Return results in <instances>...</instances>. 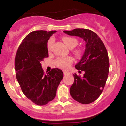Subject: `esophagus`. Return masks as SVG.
Wrapping results in <instances>:
<instances>
[{"label": "esophagus", "instance_id": "1", "mask_svg": "<svg viewBox=\"0 0 126 126\" xmlns=\"http://www.w3.org/2000/svg\"><path fill=\"white\" fill-rule=\"evenodd\" d=\"M63 73H64V75H68V73L67 72H63Z\"/></svg>", "mask_w": 126, "mask_h": 126}]
</instances>
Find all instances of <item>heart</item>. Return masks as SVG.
<instances>
[{
	"mask_svg": "<svg viewBox=\"0 0 126 126\" xmlns=\"http://www.w3.org/2000/svg\"><path fill=\"white\" fill-rule=\"evenodd\" d=\"M62 40L66 44V46L70 49L74 48L78 44V40L76 38H72V37H62ZM53 42H54V40L53 38H50L48 40V43H47V48H48V50H51ZM75 53L76 56L79 57L81 55V51L79 50H77L75 51ZM72 62H73V59L70 57H60V58L57 59L56 60L55 64L58 67L62 68L63 69H67L69 67V65L72 63Z\"/></svg>",
	"mask_w": 126,
	"mask_h": 126,
	"instance_id": "obj_1",
	"label": "heart"
}]
</instances>
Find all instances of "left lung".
<instances>
[{
  "mask_svg": "<svg viewBox=\"0 0 126 126\" xmlns=\"http://www.w3.org/2000/svg\"><path fill=\"white\" fill-rule=\"evenodd\" d=\"M63 32L82 38L86 43L81 60L75 65L79 72L82 70L85 73L83 77L73 74L75 80L70 94L75 101L90 104L100 96L107 79L110 67L107 51L101 38L91 30L76 28Z\"/></svg>",
  "mask_w": 126,
  "mask_h": 126,
  "instance_id": "left-lung-1",
  "label": "left lung"
}]
</instances>
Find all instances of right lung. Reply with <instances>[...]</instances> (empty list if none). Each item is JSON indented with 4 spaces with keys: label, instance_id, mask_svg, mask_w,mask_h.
<instances>
[{
    "label": "right lung",
    "instance_id": "1",
    "mask_svg": "<svg viewBox=\"0 0 126 126\" xmlns=\"http://www.w3.org/2000/svg\"><path fill=\"white\" fill-rule=\"evenodd\" d=\"M56 31H34L24 38L16 52L15 67L17 80L24 95L38 105L53 100L63 78L60 69L44 74L40 62L48 57L47 43Z\"/></svg>",
    "mask_w": 126,
    "mask_h": 126
}]
</instances>
